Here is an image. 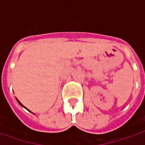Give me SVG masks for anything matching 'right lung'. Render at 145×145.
I'll return each instance as SVG.
<instances>
[{
  "label": "right lung",
  "instance_id": "1",
  "mask_svg": "<svg viewBox=\"0 0 145 145\" xmlns=\"http://www.w3.org/2000/svg\"><path fill=\"white\" fill-rule=\"evenodd\" d=\"M17 101H18V103H19V105H20L22 106V107H23V108H25V109H27V108H26L25 107V106H23V105H22V104L21 102H20V101H19V100H18V99H17ZM27 110H28V109H27ZM29 111H30V110H29ZM30 112H31V111H30Z\"/></svg>",
  "mask_w": 145,
  "mask_h": 145
}]
</instances>
